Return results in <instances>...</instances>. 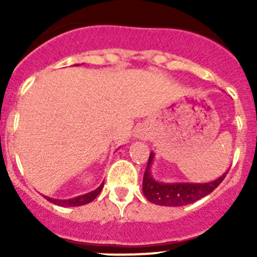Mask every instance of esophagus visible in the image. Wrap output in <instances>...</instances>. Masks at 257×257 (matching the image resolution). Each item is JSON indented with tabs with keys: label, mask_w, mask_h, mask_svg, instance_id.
Returning a JSON list of instances; mask_svg holds the SVG:
<instances>
[{
	"label": "esophagus",
	"mask_w": 257,
	"mask_h": 257,
	"mask_svg": "<svg viewBox=\"0 0 257 257\" xmlns=\"http://www.w3.org/2000/svg\"><path fill=\"white\" fill-rule=\"evenodd\" d=\"M139 137H141V138H147V136H145V133H142Z\"/></svg>",
	"instance_id": "obj_1"
}]
</instances>
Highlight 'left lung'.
Listing matches in <instances>:
<instances>
[{
    "label": "left lung",
    "mask_w": 257,
    "mask_h": 257,
    "mask_svg": "<svg viewBox=\"0 0 257 257\" xmlns=\"http://www.w3.org/2000/svg\"><path fill=\"white\" fill-rule=\"evenodd\" d=\"M153 159L154 153L152 152L144 172L143 193L145 198L155 205L184 206L195 203L215 190L229 172L227 169L221 177L209 183H162L155 180L150 172Z\"/></svg>",
    "instance_id": "1"
}]
</instances>
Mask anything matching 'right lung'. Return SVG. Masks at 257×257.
Returning <instances> with one entry per match:
<instances>
[{
    "instance_id": "right-lung-1",
    "label": "right lung",
    "mask_w": 257,
    "mask_h": 257,
    "mask_svg": "<svg viewBox=\"0 0 257 257\" xmlns=\"http://www.w3.org/2000/svg\"><path fill=\"white\" fill-rule=\"evenodd\" d=\"M103 185H104V181L98 186L95 190L90 191V193L84 194V195H79L76 196V198L72 199H66V200H61V199H53V198H48V196H45V199H47L49 203H53L58 206H80V205H85V204H89L90 201L94 200L99 193L102 191Z\"/></svg>"
}]
</instances>
